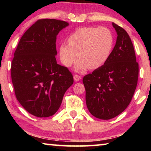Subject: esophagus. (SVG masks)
I'll list each match as a JSON object with an SVG mask.
<instances>
[{
  "instance_id": "esophagus-1",
  "label": "esophagus",
  "mask_w": 151,
  "mask_h": 151,
  "mask_svg": "<svg viewBox=\"0 0 151 151\" xmlns=\"http://www.w3.org/2000/svg\"><path fill=\"white\" fill-rule=\"evenodd\" d=\"M73 78H74V81H75V82H78V81H79L81 79V77L80 76L76 75H75V76H74Z\"/></svg>"
}]
</instances>
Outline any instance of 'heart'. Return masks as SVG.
Listing matches in <instances>:
<instances>
[{"label":"heart","instance_id":"obj_1","mask_svg":"<svg viewBox=\"0 0 151 151\" xmlns=\"http://www.w3.org/2000/svg\"><path fill=\"white\" fill-rule=\"evenodd\" d=\"M68 43L59 47V56L64 65L69 67L78 59L75 70L83 73L88 68L96 69L109 59L113 47L114 38L108 28L81 27L68 38Z\"/></svg>","mask_w":151,"mask_h":151}]
</instances>
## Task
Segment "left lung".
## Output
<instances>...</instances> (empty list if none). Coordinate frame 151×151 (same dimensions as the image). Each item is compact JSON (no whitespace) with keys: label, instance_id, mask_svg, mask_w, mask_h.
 I'll use <instances>...</instances> for the list:
<instances>
[{"label":"left lung","instance_id":"1","mask_svg":"<svg viewBox=\"0 0 151 151\" xmlns=\"http://www.w3.org/2000/svg\"><path fill=\"white\" fill-rule=\"evenodd\" d=\"M112 24L117 38L109 59L83 79L88 111L103 120L114 118L127 109L139 76V64L131 38L122 27Z\"/></svg>","mask_w":151,"mask_h":151}]
</instances>
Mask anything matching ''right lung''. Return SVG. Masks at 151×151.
<instances>
[{"instance_id": "right-lung-1", "label": "right lung", "mask_w": 151, "mask_h": 151, "mask_svg": "<svg viewBox=\"0 0 151 151\" xmlns=\"http://www.w3.org/2000/svg\"><path fill=\"white\" fill-rule=\"evenodd\" d=\"M68 25L56 19L37 20L22 35L14 52L11 70L15 95L35 116L55 114L73 84L72 74L55 58L57 36Z\"/></svg>"}]
</instances>
